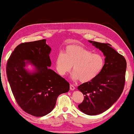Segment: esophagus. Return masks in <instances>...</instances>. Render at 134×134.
I'll return each mask as SVG.
<instances>
[{"instance_id": "1", "label": "esophagus", "mask_w": 134, "mask_h": 134, "mask_svg": "<svg viewBox=\"0 0 134 134\" xmlns=\"http://www.w3.org/2000/svg\"><path fill=\"white\" fill-rule=\"evenodd\" d=\"M70 90L73 91L75 90V87L72 84H70Z\"/></svg>"}]
</instances>
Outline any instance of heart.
Segmentation results:
<instances>
[{
  "label": "heart",
  "instance_id": "obj_1",
  "mask_svg": "<svg viewBox=\"0 0 134 134\" xmlns=\"http://www.w3.org/2000/svg\"><path fill=\"white\" fill-rule=\"evenodd\" d=\"M104 58L98 53L80 45L68 46L64 53L60 52L55 59L58 74L64 76L69 72L72 66V78L82 83L88 82L98 75L104 65Z\"/></svg>",
  "mask_w": 134,
  "mask_h": 134
}]
</instances>
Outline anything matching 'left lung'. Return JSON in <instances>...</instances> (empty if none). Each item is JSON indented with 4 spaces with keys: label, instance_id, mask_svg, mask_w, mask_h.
<instances>
[{
    "label": "left lung",
    "instance_id": "obj_1",
    "mask_svg": "<svg viewBox=\"0 0 134 134\" xmlns=\"http://www.w3.org/2000/svg\"><path fill=\"white\" fill-rule=\"evenodd\" d=\"M88 41L103 52L105 62L98 75L78 86V90L84 96L78 107L85 114L96 115L107 110L122 94L127 64L124 56L110 44Z\"/></svg>",
    "mask_w": 134,
    "mask_h": 134
}]
</instances>
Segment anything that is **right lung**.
Wrapping results in <instances>:
<instances>
[{
	"label": "right lung",
	"mask_w": 134,
	"mask_h": 134,
	"mask_svg": "<svg viewBox=\"0 0 134 134\" xmlns=\"http://www.w3.org/2000/svg\"><path fill=\"white\" fill-rule=\"evenodd\" d=\"M46 41L19 44L7 64L8 80L16 102L24 111L36 117L49 113L58 96L69 91V82L49 68L51 48ZM28 61L35 66V72L25 69Z\"/></svg>",
	"instance_id": "add662e5"
}]
</instances>
